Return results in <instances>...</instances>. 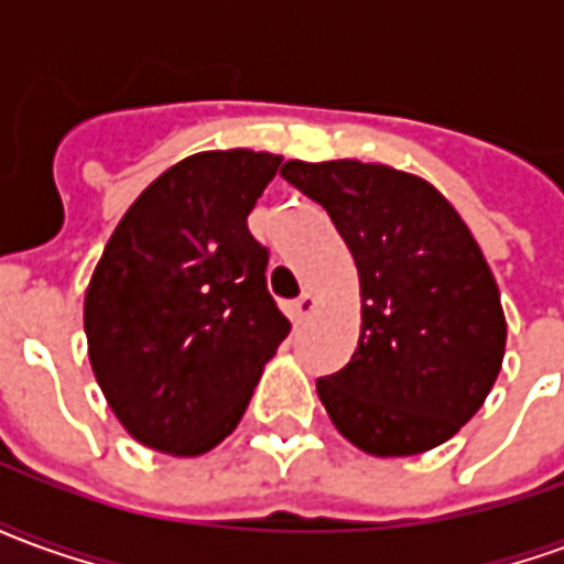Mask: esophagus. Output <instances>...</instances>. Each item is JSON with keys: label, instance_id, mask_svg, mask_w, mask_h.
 Instances as JSON below:
<instances>
[{"label": "esophagus", "instance_id": "1", "mask_svg": "<svg viewBox=\"0 0 564 564\" xmlns=\"http://www.w3.org/2000/svg\"><path fill=\"white\" fill-rule=\"evenodd\" d=\"M314 311H317V295H314V293H302L293 302L295 319H307L311 314H314Z\"/></svg>", "mask_w": 564, "mask_h": 564}]
</instances>
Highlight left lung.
Wrapping results in <instances>:
<instances>
[{
	"mask_svg": "<svg viewBox=\"0 0 564 564\" xmlns=\"http://www.w3.org/2000/svg\"><path fill=\"white\" fill-rule=\"evenodd\" d=\"M281 174L329 210L359 269V347L317 380L335 429L371 456L449 441L486 402L508 341L471 229L429 181L392 165L290 160Z\"/></svg>",
	"mask_w": 564,
	"mask_h": 564,
	"instance_id": "1",
	"label": "left lung"
}]
</instances>
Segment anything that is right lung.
Returning <instances> with one entry per match:
<instances>
[{
    "instance_id": "add662e5",
    "label": "right lung",
    "mask_w": 564,
    "mask_h": 564,
    "mask_svg": "<svg viewBox=\"0 0 564 564\" xmlns=\"http://www.w3.org/2000/svg\"><path fill=\"white\" fill-rule=\"evenodd\" d=\"M283 156L202 150L153 181L108 238L84 295L93 375L129 435L202 456L241 423L290 335L247 214Z\"/></svg>"
}]
</instances>
